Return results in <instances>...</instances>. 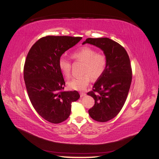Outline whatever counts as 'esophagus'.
Listing matches in <instances>:
<instances>
[{
	"instance_id": "1",
	"label": "esophagus",
	"mask_w": 159,
	"mask_h": 159,
	"mask_svg": "<svg viewBox=\"0 0 159 159\" xmlns=\"http://www.w3.org/2000/svg\"><path fill=\"white\" fill-rule=\"evenodd\" d=\"M85 95H86V93H85V92H80V96H81V98L84 97V96H85Z\"/></svg>"
}]
</instances>
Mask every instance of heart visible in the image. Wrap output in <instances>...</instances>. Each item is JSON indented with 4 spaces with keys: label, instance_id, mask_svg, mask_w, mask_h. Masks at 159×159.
<instances>
[{
    "label": "heart",
    "instance_id": "obj_1",
    "mask_svg": "<svg viewBox=\"0 0 159 159\" xmlns=\"http://www.w3.org/2000/svg\"><path fill=\"white\" fill-rule=\"evenodd\" d=\"M71 57L84 63L82 70V73L84 74L68 82L69 88L71 89L84 90L91 81V77L93 79H98L107 69V56L88 46L81 47L74 51L71 53ZM58 66L61 73L66 78H69L71 72L70 60L61 56L58 60Z\"/></svg>",
    "mask_w": 159,
    "mask_h": 159
}]
</instances>
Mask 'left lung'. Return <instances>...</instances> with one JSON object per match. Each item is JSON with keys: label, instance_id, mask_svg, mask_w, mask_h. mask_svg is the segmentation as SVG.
<instances>
[{"label": "left lung", "instance_id": "left-lung-1", "mask_svg": "<svg viewBox=\"0 0 159 159\" xmlns=\"http://www.w3.org/2000/svg\"><path fill=\"white\" fill-rule=\"evenodd\" d=\"M86 43L99 48L107 57L106 70L88 93L95 100L88 111L90 117L106 122L116 117L127 99L132 80L129 57L122 46L108 38H89L83 44Z\"/></svg>", "mask_w": 159, "mask_h": 159}]
</instances>
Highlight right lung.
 <instances>
[{
	"mask_svg": "<svg viewBox=\"0 0 159 159\" xmlns=\"http://www.w3.org/2000/svg\"><path fill=\"white\" fill-rule=\"evenodd\" d=\"M81 38L47 36L38 40L28 53L24 80L28 97L36 112L52 123H60L68 119L71 103L80 97L77 91H63L66 83L58 60Z\"/></svg>",
	"mask_w": 159,
	"mask_h": 159,
	"instance_id": "add662e5",
	"label": "right lung"
}]
</instances>
